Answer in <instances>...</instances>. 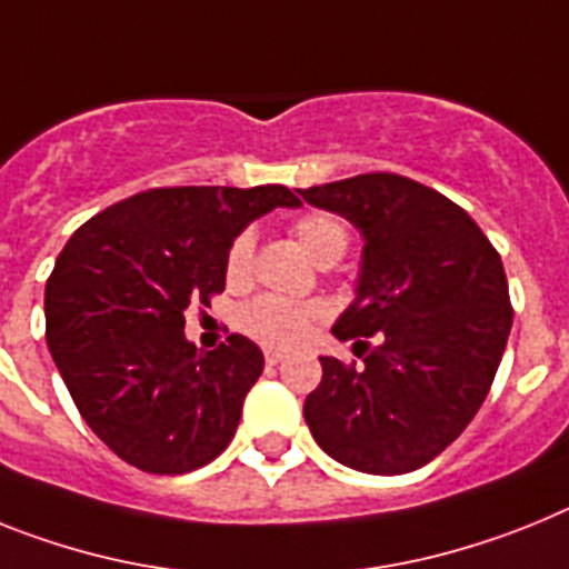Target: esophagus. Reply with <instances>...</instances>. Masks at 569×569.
Wrapping results in <instances>:
<instances>
[{
    "mask_svg": "<svg viewBox=\"0 0 569 569\" xmlns=\"http://www.w3.org/2000/svg\"><path fill=\"white\" fill-rule=\"evenodd\" d=\"M281 359H284V353H279V351H267V353H264V362H267V366H279Z\"/></svg>",
    "mask_w": 569,
    "mask_h": 569,
    "instance_id": "1",
    "label": "esophagus"
}]
</instances>
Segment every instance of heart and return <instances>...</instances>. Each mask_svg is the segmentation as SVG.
Masks as SVG:
<instances>
[{"instance_id": "1", "label": "heart", "mask_w": 569, "mask_h": 569, "mask_svg": "<svg viewBox=\"0 0 569 569\" xmlns=\"http://www.w3.org/2000/svg\"><path fill=\"white\" fill-rule=\"evenodd\" d=\"M290 230L310 259L319 264L337 261L348 247V227L333 212H305L296 218ZM252 256H256L252 232H238L224 259V273L230 284H244L250 279ZM322 319L325 308L319 302H293L281 296H259L238 313V325L244 328V333L270 348H293L305 342Z\"/></svg>"}]
</instances>
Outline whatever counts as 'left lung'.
<instances>
[{"label":"left lung","mask_w":569,"mask_h":569,"mask_svg":"<svg viewBox=\"0 0 569 569\" xmlns=\"http://www.w3.org/2000/svg\"><path fill=\"white\" fill-rule=\"evenodd\" d=\"M296 192L366 238L357 299L333 325L362 366L319 357L310 435L357 472H415L472 423L501 366L512 328L501 256L469 212L402 174Z\"/></svg>","instance_id":"1"}]
</instances>
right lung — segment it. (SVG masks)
Masks as SVG:
<instances>
[{
    "mask_svg": "<svg viewBox=\"0 0 569 569\" xmlns=\"http://www.w3.org/2000/svg\"><path fill=\"white\" fill-rule=\"evenodd\" d=\"M276 207L281 183L160 187L111 203L68 238L46 284V339L77 411L126 463L183 475L230 446L259 345L216 351L183 337V310L224 290L232 238Z\"/></svg>",
    "mask_w": 569,
    "mask_h": 569,
    "instance_id": "obj_1",
    "label": "right lung"
}]
</instances>
